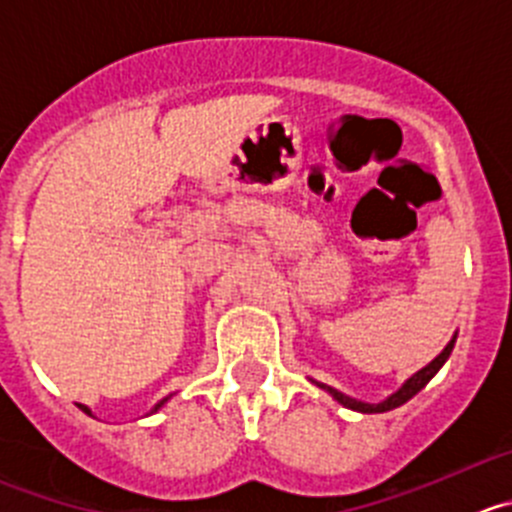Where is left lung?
Listing matches in <instances>:
<instances>
[{
    "label": "left lung",
    "mask_w": 512,
    "mask_h": 512,
    "mask_svg": "<svg viewBox=\"0 0 512 512\" xmlns=\"http://www.w3.org/2000/svg\"><path fill=\"white\" fill-rule=\"evenodd\" d=\"M455 337H458V335H453V340H450L448 345H445V350L440 352V355L435 357L433 362H428V365H425L423 370H418L413 377H408V380L403 382V388L395 390V393L390 395V398L382 400V403H362V400H355V398H350V395L340 393V390L330 388V385H325V382H317V380H312V382H315L317 388L325 390V393H330L332 398L337 400V403L345 405V408H350V410H357V413H388V410L400 408V405H403V403H408V400L413 398V395H418L420 390H423L425 385H428V382L433 380L435 372H438L440 367L445 365V360H448L450 352H453Z\"/></svg>",
    "instance_id": "1"
}]
</instances>
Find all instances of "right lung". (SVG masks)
I'll return each instance as SVG.
<instances>
[{
  "instance_id": "1",
  "label": "right lung",
  "mask_w": 512,
  "mask_h": 512,
  "mask_svg": "<svg viewBox=\"0 0 512 512\" xmlns=\"http://www.w3.org/2000/svg\"><path fill=\"white\" fill-rule=\"evenodd\" d=\"M170 398H172V395H170ZM170 398L160 400V403H157V405H155V408H152V413H157V410H160V408H162V405H165V403H167V400H170ZM79 408H82V410H84V413H87V415H92V410H89V408H87V405H79Z\"/></svg>"
}]
</instances>
